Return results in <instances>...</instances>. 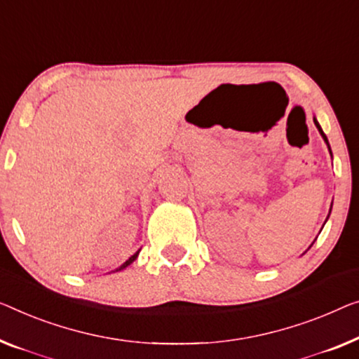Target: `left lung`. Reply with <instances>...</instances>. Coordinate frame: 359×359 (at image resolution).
<instances>
[{
  "label": "left lung",
  "instance_id": "1",
  "mask_svg": "<svg viewBox=\"0 0 359 359\" xmlns=\"http://www.w3.org/2000/svg\"><path fill=\"white\" fill-rule=\"evenodd\" d=\"M314 124H316V127H318V130H319V133L320 135H323V138H324V142L327 143V148H329V151H330V145H329V140H327V137H325V133L323 132V128H320V126H319V122L316 121V117H314ZM330 154H332V151H330ZM330 210H332V206H330Z\"/></svg>",
  "mask_w": 359,
  "mask_h": 359
}]
</instances>
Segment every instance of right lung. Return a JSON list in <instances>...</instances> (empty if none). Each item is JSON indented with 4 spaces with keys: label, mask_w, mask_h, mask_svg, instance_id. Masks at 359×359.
Masks as SVG:
<instances>
[{
    "label": "right lung",
    "mask_w": 359,
    "mask_h": 359,
    "mask_svg": "<svg viewBox=\"0 0 359 359\" xmlns=\"http://www.w3.org/2000/svg\"><path fill=\"white\" fill-rule=\"evenodd\" d=\"M138 253H140V250H138L135 255H132V256H130V258H128V259L126 261V263H124V264H122L121 267H117V269H116V271H122V269H126V267H127V266H130V264L133 263V261H135V259H137V256H138Z\"/></svg>",
    "instance_id": "right-lung-1"
}]
</instances>
